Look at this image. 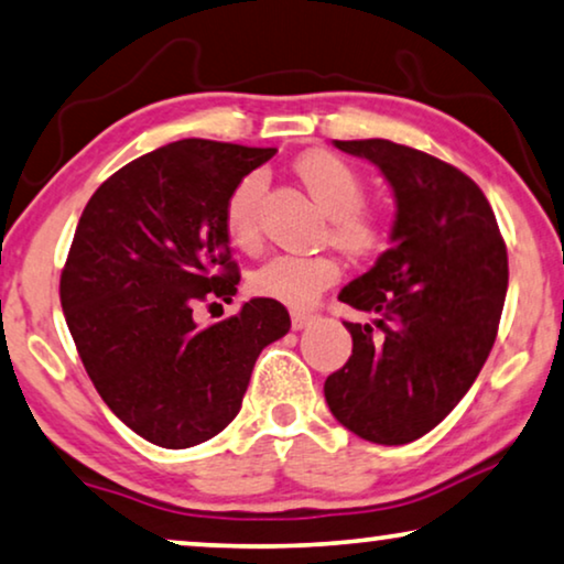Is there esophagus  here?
Segmentation results:
<instances>
[{"label":"esophagus","mask_w":564,"mask_h":564,"mask_svg":"<svg viewBox=\"0 0 564 564\" xmlns=\"http://www.w3.org/2000/svg\"><path fill=\"white\" fill-rule=\"evenodd\" d=\"M312 319H314L312 312H299V308H296V312H291V327L293 329H304Z\"/></svg>","instance_id":"obj_1"}]
</instances>
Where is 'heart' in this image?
<instances>
[{
  "label": "heart",
  "instance_id": "b5f03b06",
  "mask_svg": "<svg viewBox=\"0 0 564 564\" xmlns=\"http://www.w3.org/2000/svg\"><path fill=\"white\" fill-rule=\"evenodd\" d=\"M308 194L329 214V240L352 256H368L383 242V219L365 204V181L345 158L329 150H312L293 165ZM265 176L252 171L242 176L225 202V232L240 248H252L260 237L258 206L263 199ZM343 275V265L329 252L316 256H291L281 252L260 263L250 273V291L263 299L281 301L285 306H312L324 291Z\"/></svg>",
  "mask_w": 564,
  "mask_h": 564
}]
</instances>
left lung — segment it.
Masks as SVG:
<instances>
[{
  "label": "left lung",
  "instance_id": "obj_1",
  "mask_svg": "<svg viewBox=\"0 0 564 564\" xmlns=\"http://www.w3.org/2000/svg\"><path fill=\"white\" fill-rule=\"evenodd\" d=\"M368 158L395 196L391 248L339 301L376 314L345 322L352 355L324 380L329 411L376 444L432 432L488 360L509 289V256L486 194L455 165L391 140H335Z\"/></svg>",
  "mask_w": 564,
  "mask_h": 564
}]
</instances>
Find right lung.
I'll use <instances>...</instances> for the list:
<instances>
[{
  "label": "right lung",
  "mask_w": 564,
  "mask_h": 564,
  "mask_svg": "<svg viewBox=\"0 0 564 564\" xmlns=\"http://www.w3.org/2000/svg\"><path fill=\"white\" fill-rule=\"evenodd\" d=\"M275 148L178 140L134 158L86 204L61 273L78 358L109 409L142 440L186 449L237 416L285 306L250 299L199 327L196 304L232 301L240 271L225 232L232 186Z\"/></svg>",
  "instance_id": "add662e5"
}]
</instances>
